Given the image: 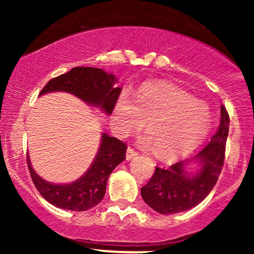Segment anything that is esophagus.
Wrapping results in <instances>:
<instances>
[{"instance_id": "34e87169", "label": "esophagus", "mask_w": 254, "mask_h": 254, "mask_svg": "<svg viewBox=\"0 0 254 254\" xmlns=\"http://www.w3.org/2000/svg\"><path fill=\"white\" fill-rule=\"evenodd\" d=\"M137 155H138V153H137L135 149H132L131 147H127V160L132 159V157H135Z\"/></svg>"}]
</instances>
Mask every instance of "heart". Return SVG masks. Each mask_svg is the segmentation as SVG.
<instances>
[{"label": "heart", "instance_id": "b5f03b06", "mask_svg": "<svg viewBox=\"0 0 254 254\" xmlns=\"http://www.w3.org/2000/svg\"><path fill=\"white\" fill-rule=\"evenodd\" d=\"M145 147L156 156L173 160L186 155L205 138L209 117L205 107L182 89L164 82H148L136 90L132 101L121 94L113 107L112 125L121 136L141 129Z\"/></svg>", "mask_w": 254, "mask_h": 254}]
</instances>
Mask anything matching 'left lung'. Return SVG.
I'll return each mask as SVG.
<instances>
[{
	"label": "left lung",
	"mask_w": 254,
	"mask_h": 254,
	"mask_svg": "<svg viewBox=\"0 0 254 254\" xmlns=\"http://www.w3.org/2000/svg\"><path fill=\"white\" fill-rule=\"evenodd\" d=\"M228 131L229 115L222 105L216 132L198 154L202 161L199 172L189 176L184 171L183 162H177L167 168L156 166L153 177L141 189L144 202L164 215L186 211L202 202L210 193L222 171Z\"/></svg>",
	"instance_id": "left-lung-1"
}]
</instances>
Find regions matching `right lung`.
<instances>
[{
  "label": "right lung",
  "instance_id": "right-lung-1",
  "mask_svg": "<svg viewBox=\"0 0 254 254\" xmlns=\"http://www.w3.org/2000/svg\"><path fill=\"white\" fill-rule=\"evenodd\" d=\"M116 81L113 75L103 69L75 66L65 74L51 78L40 90V95L56 90L68 92L111 115L122 92V88L113 86ZM125 151L127 144L123 141L104 133L100 149L89 170L76 182L64 185L43 180L33 171L28 156L27 166L34 186L49 203L65 210L84 211L103 200L109 176L125 159Z\"/></svg>",
  "mask_w": 254,
  "mask_h": 254
}]
</instances>
